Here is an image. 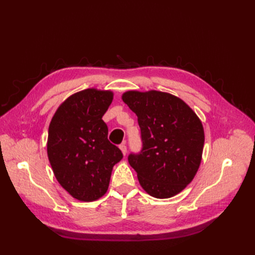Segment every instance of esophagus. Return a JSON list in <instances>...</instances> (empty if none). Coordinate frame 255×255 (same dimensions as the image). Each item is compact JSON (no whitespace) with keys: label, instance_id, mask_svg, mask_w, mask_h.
I'll return each mask as SVG.
<instances>
[{"label":"esophagus","instance_id":"34e87169","mask_svg":"<svg viewBox=\"0 0 255 255\" xmlns=\"http://www.w3.org/2000/svg\"><path fill=\"white\" fill-rule=\"evenodd\" d=\"M119 148H120L121 152L123 153V155H126V154H127V145L125 143H122V144L119 145Z\"/></svg>","mask_w":255,"mask_h":255}]
</instances>
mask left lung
I'll use <instances>...</instances> for the list:
<instances>
[{"label": "left lung", "mask_w": 255, "mask_h": 255, "mask_svg": "<svg viewBox=\"0 0 255 255\" xmlns=\"http://www.w3.org/2000/svg\"><path fill=\"white\" fill-rule=\"evenodd\" d=\"M122 100L136 114L141 132V151L128 157L141 187L157 199L177 195L201 163V120L183 100L167 92L129 90Z\"/></svg>", "instance_id": "left-lung-1"}]
</instances>
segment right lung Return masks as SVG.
Here are the masks:
<instances>
[{"label":"right lung","mask_w":255,"mask_h":255,"mask_svg":"<svg viewBox=\"0 0 255 255\" xmlns=\"http://www.w3.org/2000/svg\"><path fill=\"white\" fill-rule=\"evenodd\" d=\"M114 94L88 88L59 105L49 127L48 157L54 175L80 201H96L109 189L113 167L122 159L118 146L107 139L102 120Z\"/></svg>","instance_id":"obj_1"}]
</instances>
